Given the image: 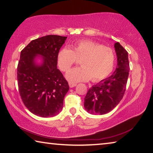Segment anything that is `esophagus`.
Returning a JSON list of instances; mask_svg holds the SVG:
<instances>
[{
    "label": "esophagus",
    "mask_w": 153,
    "mask_h": 153,
    "mask_svg": "<svg viewBox=\"0 0 153 153\" xmlns=\"http://www.w3.org/2000/svg\"><path fill=\"white\" fill-rule=\"evenodd\" d=\"M76 86V84H75V83H71V82H70L69 83V87L71 88H73Z\"/></svg>",
    "instance_id": "34e87169"
}]
</instances>
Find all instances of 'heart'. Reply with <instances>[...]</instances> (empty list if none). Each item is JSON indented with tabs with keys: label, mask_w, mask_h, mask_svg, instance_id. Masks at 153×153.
I'll return each instance as SVG.
<instances>
[{
	"label": "heart",
	"mask_w": 153,
	"mask_h": 153,
	"mask_svg": "<svg viewBox=\"0 0 153 153\" xmlns=\"http://www.w3.org/2000/svg\"><path fill=\"white\" fill-rule=\"evenodd\" d=\"M80 60L81 67L69 71L66 78L71 83L88 81L99 82L106 79L113 71L116 56L111 48L103 46L89 40H82L71 46L61 49L57 56V63L61 71H68Z\"/></svg>",
	"instance_id": "b5f03b06"
}]
</instances>
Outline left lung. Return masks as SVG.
<instances>
[{"instance_id":"obj_1","label":"left lung","mask_w":153,"mask_h":153,"mask_svg":"<svg viewBox=\"0 0 153 153\" xmlns=\"http://www.w3.org/2000/svg\"><path fill=\"white\" fill-rule=\"evenodd\" d=\"M117 66L114 74L93 85L84 99V107L93 115H103L116 108L123 98L129 75L130 65L127 51L119 42L115 43Z\"/></svg>"}]
</instances>
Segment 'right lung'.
<instances>
[{
    "instance_id": "add662e5",
    "label": "right lung",
    "mask_w": 153,
    "mask_h": 153,
    "mask_svg": "<svg viewBox=\"0 0 153 153\" xmlns=\"http://www.w3.org/2000/svg\"><path fill=\"white\" fill-rule=\"evenodd\" d=\"M67 37L48 35L32 40L21 52L17 66L19 91L29 111L42 117H53L63 108L69 85L57 68V56ZM41 55V64L36 63Z\"/></svg>"
}]
</instances>
